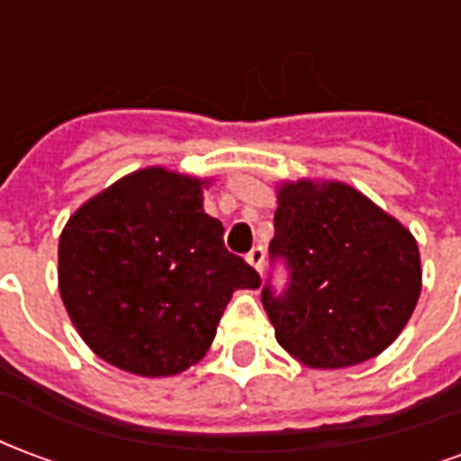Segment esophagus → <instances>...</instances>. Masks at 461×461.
<instances>
[{"mask_svg":"<svg viewBox=\"0 0 461 461\" xmlns=\"http://www.w3.org/2000/svg\"><path fill=\"white\" fill-rule=\"evenodd\" d=\"M247 261L261 274V269H264V249H261V247H254V249L247 254Z\"/></svg>","mask_w":461,"mask_h":461,"instance_id":"esophagus-1","label":"esophagus"}]
</instances>
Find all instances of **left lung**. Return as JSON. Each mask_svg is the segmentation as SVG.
<instances>
[{"label": "left lung", "mask_w": 461, "mask_h": 461, "mask_svg": "<svg viewBox=\"0 0 461 461\" xmlns=\"http://www.w3.org/2000/svg\"><path fill=\"white\" fill-rule=\"evenodd\" d=\"M274 240L291 284L261 301L279 346L316 370L380 356L402 333L422 291L412 231L339 180H284Z\"/></svg>", "instance_id": "left-lung-1"}]
</instances>
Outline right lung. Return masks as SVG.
<instances>
[{
	"label": "right lung",
	"instance_id": "1",
	"mask_svg": "<svg viewBox=\"0 0 461 461\" xmlns=\"http://www.w3.org/2000/svg\"><path fill=\"white\" fill-rule=\"evenodd\" d=\"M210 180L142 167L68 217L59 237V294L95 356L142 377L200 363L237 289L259 274L224 247L202 207Z\"/></svg>",
	"mask_w": 461,
	"mask_h": 461
}]
</instances>
